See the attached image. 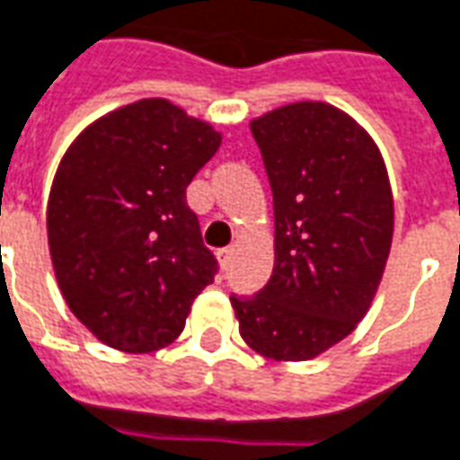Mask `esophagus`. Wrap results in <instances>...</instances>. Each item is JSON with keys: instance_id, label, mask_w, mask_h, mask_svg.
I'll use <instances>...</instances> for the list:
<instances>
[{"instance_id": "obj_1", "label": "esophagus", "mask_w": 460, "mask_h": 460, "mask_svg": "<svg viewBox=\"0 0 460 460\" xmlns=\"http://www.w3.org/2000/svg\"><path fill=\"white\" fill-rule=\"evenodd\" d=\"M217 261H220V265H223V268H227V265H230V261H233V248L220 250V252H217Z\"/></svg>"}]
</instances>
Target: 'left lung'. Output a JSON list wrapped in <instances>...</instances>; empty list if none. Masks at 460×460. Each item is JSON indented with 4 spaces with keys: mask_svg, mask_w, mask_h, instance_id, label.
<instances>
[{
    "mask_svg": "<svg viewBox=\"0 0 460 460\" xmlns=\"http://www.w3.org/2000/svg\"><path fill=\"white\" fill-rule=\"evenodd\" d=\"M275 212V265L255 296H230L243 341L272 360H310L368 313L394 240L381 150L343 110L293 102L250 122Z\"/></svg>",
    "mask_w": 460,
    "mask_h": 460,
    "instance_id": "obj_1",
    "label": "left lung"
}]
</instances>
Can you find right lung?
Instances as JSON below:
<instances>
[{"instance_id": "right-lung-1", "label": "right lung", "mask_w": 460, "mask_h": 460, "mask_svg": "<svg viewBox=\"0 0 460 460\" xmlns=\"http://www.w3.org/2000/svg\"><path fill=\"white\" fill-rule=\"evenodd\" d=\"M220 132L152 97L92 122L65 152L47 202L57 285L87 331L152 353L185 328L217 261L185 190Z\"/></svg>"}]
</instances>
